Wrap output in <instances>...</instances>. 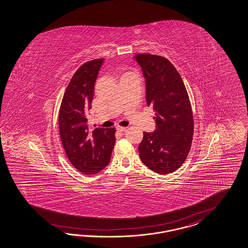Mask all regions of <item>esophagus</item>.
I'll list each match as a JSON object with an SVG mask.
<instances>
[{"label": "esophagus", "mask_w": 248, "mask_h": 248, "mask_svg": "<svg viewBox=\"0 0 248 248\" xmlns=\"http://www.w3.org/2000/svg\"><path fill=\"white\" fill-rule=\"evenodd\" d=\"M126 129H127V128L123 127V126H117V127H116V130L119 131V132H124Z\"/></svg>", "instance_id": "esophagus-1"}]
</instances>
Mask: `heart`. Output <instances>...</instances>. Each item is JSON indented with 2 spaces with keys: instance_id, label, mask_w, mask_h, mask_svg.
Listing matches in <instances>:
<instances>
[{
  "instance_id": "1",
  "label": "heart",
  "mask_w": 248,
  "mask_h": 248,
  "mask_svg": "<svg viewBox=\"0 0 248 248\" xmlns=\"http://www.w3.org/2000/svg\"><path fill=\"white\" fill-rule=\"evenodd\" d=\"M126 74H129V73H125V74H124V75H126Z\"/></svg>"
}]
</instances>
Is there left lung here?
Segmentation results:
<instances>
[{"label":"left lung","mask_w":248,"mask_h":248,"mask_svg":"<svg viewBox=\"0 0 248 248\" xmlns=\"http://www.w3.org/2000/svg\"><path fill=\"white\" fill-rule=\"evenodd\" d=\"M145 79L146 102L156 111L154 132H143L138 151L141 161L159 174L183 164L193 138L194 121L181 76L167 59L152 54L134 56Z\"/></svg>","instance_id":"obj_1"}]
</instances>
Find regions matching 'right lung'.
Wrapping results in <instances>:
<instances>
[{
    "label": "right lung",
    "instance_id": "obj_1",
    "mask_svg": "<svg viewBox=\"0 0 248 248\" xmlns=\"http://www.w3.org/2000/svg\"><path fill=\"white\" fill-rule=\"evenodd\" d=\"M104 59L88 61L74 74L61 102L59 126L61 141L74 167L94 174L107 167L115 142V128L90 131L86 114L91 109L94 87Z\"/></svg>",
    "mask_w": 248,
    "mask_h": 248
}]
</instances>
